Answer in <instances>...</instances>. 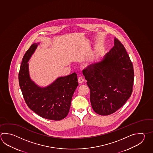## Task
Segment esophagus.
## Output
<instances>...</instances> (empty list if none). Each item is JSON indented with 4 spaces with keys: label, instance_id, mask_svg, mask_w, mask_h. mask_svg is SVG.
I'll list each match as a JSON object with an SVG mask.
<instances>
[{
    "label": "esophagus",
    "instance_id": "1",
    "mask_svg": "<svg viewBox=\"0 0 153 153\" xmlns=\"http://www.w3.org/2000/svg\"><path fill=\"white\" fill-rule=\"evenodd\" d=\"M78 81L79 83H82L84 82V78L82 76H79L78 78Z\"/></svg>",
    "mask_w": 153,
    "mask_h": 153
}]
</instances>
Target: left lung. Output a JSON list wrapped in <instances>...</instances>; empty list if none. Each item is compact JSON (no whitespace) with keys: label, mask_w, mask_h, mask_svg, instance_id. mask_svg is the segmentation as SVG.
Segmentation results:
<instances>
[{"label":"left lung","mask_w":153,"mask_h":153,"mask_svg":"<svg viewBox=\"0 0 153 153\" xmlns=\"http://www.w3.org/2000/svg\"><path fill=\"white\" fill-rule=\"evenodd\" d=\"M91 91V102L95 112L107 115L123 106L132 93L134 71L125 47L117 38L114 46L101 62L83 70Z\"/></svg>","instance_id":"1"}]
</instances>
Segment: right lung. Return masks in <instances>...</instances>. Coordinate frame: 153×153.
Here are the masks:
<instances>
[{"instance_id": "1", "label": "right lung", "mask_w": 153, "mask_h": 153, "mask_svg": "<svg viewBox=\"0 0 153 153\" xmlns=\"http://www.w3.org/2000/svg\"><path fill=\"white\" fill-rule=\"evenodd\" d=\"M38 46L33 44L22 59L19 74V87L28 107L44 118L60 120L69 112L72 97L78 85L77 74L57 78L46 87L38 86L30 78L28 61Z\"/></svg>"}]
</instances>
